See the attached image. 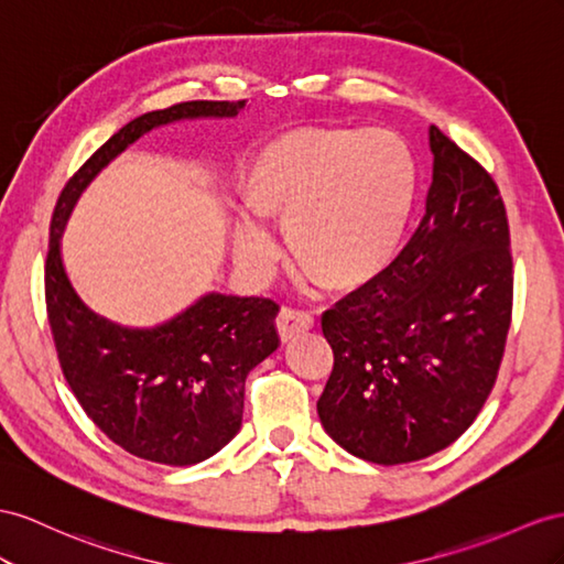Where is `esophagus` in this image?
<instances>
[{
	"label": "esophagus",
	"mask_w": 564,
	"mask_h": 564,
	"mask_svg": "<svg viewBox=\"0 0 564 564\" xmlns=\"http://www.w3.org/2000/svg\"><path fill=\"white\" fill-rule=\"evenodd\" d=\"M316 319L312 312H302V310H293V307H283L276 316V328L281 340H291L297 334H305V330L314 328Z\"/></svg>",
	"instance_id": "34e87169"
}]
</instances>
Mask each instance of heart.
I'll use <instances>...</instances> for the list:
<instances>
[{
	"instance_id": "1",
	"label": "heart",
	"mask_w": 564,
	"mask_h": 564,
	"mask_svg": "<svg viewBox=\"0 0 564 564\" xmlns=\"http://www.w3.org/2000/svg\"><path fill=\"white\" fill-rule=\"evenodd\" d=\"M416 169L408 142L388 128L307 126L267 140L242 173L240 193L259 219L283 224L288 250L326 291H355L391 267L410 221ZM234 250L262 279L276 248L264 228L240 221Z\"/></svg>"
}]
</instances>
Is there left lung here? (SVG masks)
<instances>
[{
  "label": "left lung",
  "mask_w": 564,
  "mask_h": 564,
  "mask_svg": "<svg viewBox=\"0 0 564 564\" xmlns=\"http://www.w3.org/2000/svg\"><path fill=\"white\" fill-rule=\"evenodd\" d=\"M429 144L433 181L410 242L322 316L334 371L316 412L330 438L373 465L424 459L474 424L512 319L498 185L436 126Z\"/></svg>",
  "instance_id": "left-lung-1"
}]
</instances>
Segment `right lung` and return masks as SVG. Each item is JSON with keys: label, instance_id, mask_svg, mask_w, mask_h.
Returning <instances> with one entry per match:
<instances>
[{"label": "right lung", "instance_id": "1", "mask_svg": "<svg viewBox=\"0 0 564 564\" xmlns=\"http://www.w3.org/2000/svg\"><path fill=\"white\" fill-rule=\"evenodd\" d=\"M242 109L245 99H195L142 113L68 178L52 214L45 300L64 377L99 431L126 453L159 465H197L240 431L245 379L279 348V305L269 297L209 293L162 326H119L85 307L70 285L62 230L88 183L152 128L230 119Z\"/></svg>", "mask_w": 564, "mask_h": 564}]
</instances>
